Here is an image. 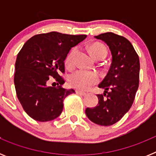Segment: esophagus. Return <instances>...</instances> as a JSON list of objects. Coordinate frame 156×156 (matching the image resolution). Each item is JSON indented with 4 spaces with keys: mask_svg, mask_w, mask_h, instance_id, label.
I'll return each mask as SVG.
<instances>
[{
    "mask_svg": "<svg viewBox=\"0 0 156 156\" xmlns=\"http://www.w3.org/2000/svg\"><path fill=\"white\" fill-rule=\"evenodd\" d=\"M76 93L77 94L81 95V96H84V95H86V94H87L85 93V92H83V91H81V90H76Z\"/></svg>",
    "mask_w": 156,
    "mask_h": 156,
    "instance_id": "obj_1",
    "label": "esophagus"
}]
</instances>
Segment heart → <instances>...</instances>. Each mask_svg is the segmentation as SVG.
Masks as SVG:
<instances>
[{"instance_id": "obj_1", "label": "heart", "mask_w": 156, "mask_h": 156, "mask_svg": "<svg viewBox=\"0 0 156 156\" xmlns=\"http://www.w3.org/2000/svg\"><path fill=\"white\" fill-rule=\"evenodd\" d=\"M89 51L92 57L95 59L98 58H105L107 55V48L101 43H94L89 48ZM75 49H72L67 55L65 60V63L67 67H71L73 64V55ZM99 81V76L97 73L93 71H87L84 69H80L76 71L69 77V83L72 87L86 90L90 89L92 86L98 83Z\"/></svg>"}]
</instances>
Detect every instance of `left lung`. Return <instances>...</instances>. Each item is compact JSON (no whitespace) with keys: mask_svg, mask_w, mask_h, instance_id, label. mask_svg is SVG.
Here are the masks:
<instances>
[{"mask_svg":"<svg viewBox=\"0 0 156 156\" xmlns=\"http://www.w3.org/2000/svg\"><path fill=\"white\" fill-rule=\"evenodd\" d=\"M111 51L112 63L99 88L98 104L85 110L88 119L101 126H111L120 120L132 106L139 86L140 62L131 43L122 36L105 33L95 36Z\"/></svg>","mask_w":156,"mask_h":156,"instance_id":"left-lung-1","label":"left lung"}]
</instances>
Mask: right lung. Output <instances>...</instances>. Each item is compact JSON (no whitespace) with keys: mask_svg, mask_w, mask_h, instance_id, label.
<instances>
[{"mask_svg":"<svg viewBox=\"0 0 156 156\" xmlns=\"http://www.w3.org/2000/svg\"><path fill=\"white\" fill-rule=\"evenodd\" d=\"M86 37L51 32L25 43L16 58L14 83L18 99L32 119L47 122L61 115L63 101L75 90L62 87L65 80L59 73H65L64 61L70 49ZM51 77L56 79L57 87L48 86Z\"/></svg>","mask_w":156,"mask_h":156,"instance_id":"right-lung-1","label":"right lung"}]
</instances>
